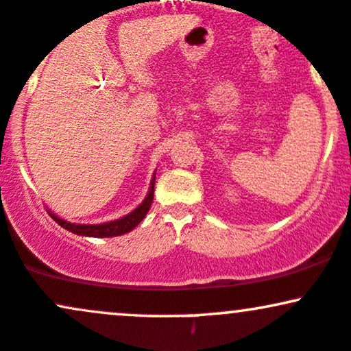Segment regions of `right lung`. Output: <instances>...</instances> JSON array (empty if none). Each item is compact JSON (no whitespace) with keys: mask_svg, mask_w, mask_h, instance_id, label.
<instances>
[{"mask_svg":"<svg viewBox=\"0 0 351 351\" xmlns=\"http://www.w3.org/2000/svg\"><path fill=\"white\" fill-rule=\"evenodd\" d=\"M155 175L153 173L152 181H150V188H148L147 196L142 203L136 206L134 211L125 215L123 217H119V219L108 221V223H100V224H77V223H69V221L62 219V217L56 216L54 213H51V216L54 217L56 223L59 226H62L67 231L74 232L77 236H86V237H115V236H122L125 232H130L132 229H135L140 223L143 221V217L147 216L148 209L152 206L153 201V191H155Z\"/></svg>","mask_w":351,"mask_h":351,"instance_id":"right-lung-1","label":"right lung"}]
</instances>
